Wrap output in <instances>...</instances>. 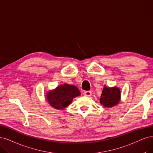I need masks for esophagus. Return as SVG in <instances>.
Returning <instances> with one entry per match:
<instances>
[{
  "instance_id": "34e87169",
  "label": "esophagus",
  "mask_w": 153,
  "mask_h": 153,
  "mask_svg": "<svg viewBox=\"0 0 153 153\" xmlns=\"http://www.w3.org/2000/svg\"><path fill=\"white\" fill-rule=\"evenodd\" d=\"M83 95L85 96H87V97H90L91 95V91H84Z\"/></svg>"
}]
</instances>
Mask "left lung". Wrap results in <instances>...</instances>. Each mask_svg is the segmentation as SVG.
<instances>
[{"mask_svg":"<svg viewBox=\"0 0 153 153\" xmlns=\"http://www.w3.org/2000/svg\"><path fill=\"white\" fill-rule=\"evenodd\" d=\"M121 98V91L117 87H107L104 86L100 98V102L104 107H112L119 103Z\"/></svg>","mask_w":153,"mask_h":153,"instance_id":"8db88e82","label":"left lung"}]
</instances>
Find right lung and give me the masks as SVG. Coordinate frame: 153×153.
Here are the masks:
<instances>
[{
    "mask_svg": "<svg viewBox=\"0 0 153 153\" xmlns=\"http://www.w3.org/2000/svg\"><path fill=\"white\" fill-rule=\"evenodd\" d=\"M80 95L81 92L76 86L64 84L54 90L48 91L46 96L51 107L56 109L63 110L72 103L74 98Z\"/></svg>",
    "mask_w": 153,
    "mask_h": 153,
    "instance_id": "right-lung-1",
    "label": "right lung"
}]
</instances>
